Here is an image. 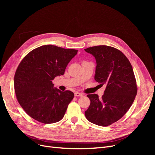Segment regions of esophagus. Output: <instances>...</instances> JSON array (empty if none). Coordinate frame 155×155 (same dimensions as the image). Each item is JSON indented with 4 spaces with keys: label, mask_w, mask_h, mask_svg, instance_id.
<instances>
[{
    "label": "esophagus",
    "mask_w": 155,
    "mask_h": 155,
    "mask_svg": "<svg viewBox=\"0 0 155 155\" xmlns=\"http://www.w3.org/2000/svg\"><path fill=\"white\" fill-rule=\"evenodd\" d=\"M74 96H83V94L81 93H79V92H76L74 93Z\"/></svg>",
    "instance_id": "34e87169"
}]
</instances>
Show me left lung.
Listing matches in <instances>:
<instances>
[{
	"instance_id": "obj_1",
	"label": "left lung",
	"mask_w": 155,
	"mask_h": 155,
	"mask_svg": "<svg viewBox=\"0 0 155 155\" xmlns=\"http://www.w3.org/2000/svg\"><path fill=\"white\" fill-rule=\"evenodd\" d=\"M85 50L96 59L95 80L106 86L101 99L96 94L87 95L91 104L85 116L92 124L110 125L125 115L137 94L132 65L120 50L111 46H95Z\"/></svg>"
}]
</instances>
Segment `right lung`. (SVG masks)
I'll list each match as a JSON object with an SVG mask.
<instances>
[{"label": "right lung", "instance_id": "1", "mask_svg": "<svg viewBox=\"0 0 155 155\" xmlns=\"http://www.w3.org/2000/svg\"><path fill=\"white\" fill-rule=\"evenodd\" d=\"M77 50L43 45L22 59L14 77L18 102L32 118L45 124L58 122L65 114L74 94L54 88L53 79L61 76Z\"/></svg>", "mask_w": 155, "mask_h": 155}]
</instances>
